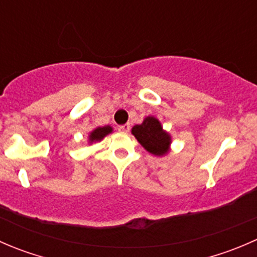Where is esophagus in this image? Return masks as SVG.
Segmentation results:
<instances>
[{"label":"esophagus","instance_id":"esophagus-1","mask_svg":"<svg viewBox=\"0 0 257 257\" xmlns=\"http://www.w3.org/2000/svg\"><path fill=\"white\" fill-rule=\"evenodd\" d=\"M129 129H131V125H129V124H123V125L118 126V131L121 132V133H128Z\"/></svg>","mask_w":257,"mask_h":257}]
</instances>
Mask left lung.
<instances>
[{"label": "left lung", "mask_w": 257, "mask_h": 257, "mask_svg": "<svg viewBox=\"0 0 257 257\" xmlns=\"http://www.w3.org/2000/svg\"><path fill=\"white\" fill-rule=\"evenodd\" d=\"M132 134L150 154L163 157L169 152L172 137L163 129L162 124L155 116H147L142 124L132 128Z\"/></svg>", "instance_id": "left-lung-1"}]
</instances>
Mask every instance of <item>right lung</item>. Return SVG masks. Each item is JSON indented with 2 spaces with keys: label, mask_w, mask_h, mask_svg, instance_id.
Instances as JSON below:
<instances>
[{
  "label": "right lung",
  "mask_w": 257,
  "mask_h": 257,
  "mask_svg": "<svg viewBox=\"0 0 257 257\" xmlns=\"http://www.w3.org/2000/svg\"><path fill=\"white\" fill-rule=\"evenodd\" d=\"M113 128L110 125H105V126H98L95 128L94 131L90 132L89 134V143H94V142H100L105 136H108L109 133H112Z\"/></svg>",
  "instance_id": "1"
}]
</instances>
